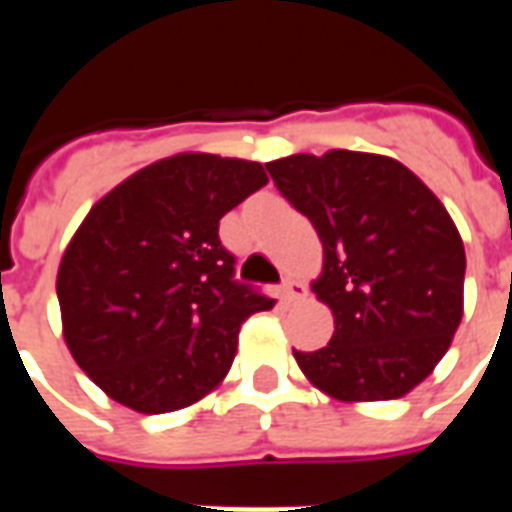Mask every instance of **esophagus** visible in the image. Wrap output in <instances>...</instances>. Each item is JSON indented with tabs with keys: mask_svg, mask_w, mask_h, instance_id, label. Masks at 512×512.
I'll return each mask as SVG.
<instances>
[{
	"mask_svg": "<svg viewBox=\"0 0 512 512\" xmlns=\"http://www.w3.org/2000/svg\"><path fill=\"white\" fill-rule=\"evenodd\" d=\"M304 293H307V290H304V285L296 282V279H285V282H282V299L285 301H299Z\"/></svg>",
	"mask_w": 512,
	"mask_h": 512,
	"instance_id": "esophagus-1",
	"label": "esophagus"
}]
</instances>
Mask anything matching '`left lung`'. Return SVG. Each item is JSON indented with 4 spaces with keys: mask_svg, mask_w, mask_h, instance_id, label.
<instances>
[{
    "mask_svg": "<svg viewBox=\"0 0 512 512\" xmlns=\"http://www.w3.org/2000/svg\"><path fill=\"white\" fill-rule=\"evenodd\" d=\"M266 169L323 244L312 293L332 310L334 334L318 351H293L301 373L345 403L408 395L463 318L466 252L447 208L376 153H296Z\"/></svg>",
    "mask_w": 512,
    "mask_h": 512,
    "instance_id": "left-lung-1",
    "label": "left lung"
}]
</instances>
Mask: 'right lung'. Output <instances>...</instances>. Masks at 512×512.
I'll return each mask as SVG.
<instances>
[{
	"label": "right lung",
	"instance_id": "obj_1",
	"mask_svg": "<svg viewBox=\"0 0 512 512\" xmlns=\"http://www.w3.org/2000/svg\"><path fill=\"white\" fill-rule=\"evenodd\" d=\"M263 164L178 153L95 202L62 255L68 351L139 414L178 411L222 384L241 323L274 299L235 282L219 219L263 189Z\"/></svg>",
	"mask_w": 512,
	"mask_h": 512
}]
</instances>
